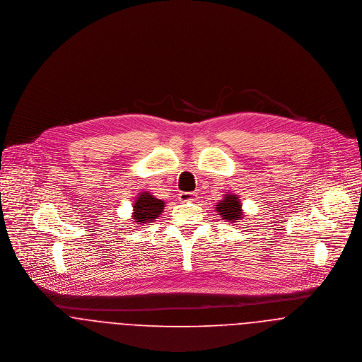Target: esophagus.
<instances>
[{
  "label": "esophagus",
  "mask_w": 362,
  "mask_h": 362,
  "mask_svg": "<svg viewBox=\"0 0 362 362\" xmlns=\"http://www.w3.org/2000/svg\"><path fill=\"white\" fill-rule=\"evenodd\" d=\"M177 197H179V200L180 201H193L196 200V193H193V192H180L179 194H177Z\"/></svg>",
  "instance_id": "esophagus-1"
}]
</instances>
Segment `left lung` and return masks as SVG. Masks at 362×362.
<instances>
[{
	"label": "left lung",
	"mask_w": 362,
	"mask_h": 362,
	"mask_svg": "<svg viewBox=\"0 0 362 362\" xmlns=\"http://www.w3.org/2000/svg\"><path fill=\"white\" fill-rule=\"evenodd\" d=\"M216 212L228 222H238L243 215L240 199L235 194H225V199L216 204Z\"/></svg>",
	"instance_id": "left-lung-1"
}]
</instances>
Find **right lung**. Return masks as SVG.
<instances>
[{
  "label": "right lung",
  "instance_id": "add662e5",
  "mask_svg": "<svg viewBox=\"0 0 362 362\" xmlns=\"http://www.w3.org/2000/svg\"><path fill=\"white\" fill-rule=\"evenodd\" d=\"M163 206L165 201L156 199L150 193H141L133 204V219L140 223L153 222L161 215Z\"/></svg>",
  "mask_w": 362,
  "mask_h": 362
}]
</instances>
